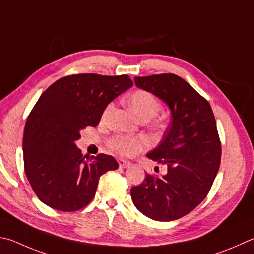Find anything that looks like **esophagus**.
<instances>
[{
    "instance_id": "34e87169",
    "label": "esophagus",
    "mask_w": 254,
    "mask_h": 254,
    "mask_svg": "<svg viewBox=\"0 0 254 254\" xmlns=\"http://www.w3.org/2000/svg\"><path fill=\"white\" fill-rule=\"evenodd\" d=\"M118 162H119L120 168H123V169L128 168V167H130V165H131L130 161H127V160H123V159H119Z\"/></svg>"
}]
</instances>
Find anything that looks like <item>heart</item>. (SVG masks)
<instances>
[{"label": "heart", "instance_id": "1", "mask_svg": "<svg viewBox=\"0 0 254 254\" xmlns=\"http://www.w3.org/2000/svg\"><path fill=\"white\" fill-rule=\"evenodd\" d=\"M128 104H130L132 111L142 121H147V120L154 118L162 107L160 100L153 93L145 90H137L133 92L128 98ZM113 103H109L103 110L102 118L107 119L113 111ZM153 126L156 128H162L164 127V122L162 120H156ZM109 145L113 151L118 152L120 154L132 156L139 151L146 149L149 142L143 136L115 135L109 141Z\"/></svg>", "mask_w": 254, "mask_h": 254}]
</instances>
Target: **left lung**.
<instances>
[{
    "label": "left lung",
    "instance_id": "8db88e82",
    "mask_svg": "<svg viewBox=\"0 0 254 254\" xmlns=\"http://www.w3.org/2000/svg\"><path fill=\"white\" fill-rule=\"evenodd\" d=\"M134 82L168 104L172 121L160 144L146 154L167 164V174L146 173L140 186L132 187V201L147 218L178 220L205 199L219 171L221 141L214 114L203 96L172 73L136 76Z\"/></svg>",
    "mask_w": 254,
    "mask_h": 254
}]
</instances>
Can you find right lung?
<instances>
[{"label": "right lung", "instance_id": "obj_1", "mask_svg": "<svg viewBox=\"0 0 254 254\" xmlns=\"http://www.w3.org/2000/svg\"><path fill=\"white\" fill-rule=\"evenodd\" d=\"M133 85L127 74L83 73L61 77L40 96L23 134L24 170L36 196L52 209L81 210L95 195L99 179L119 164L100 153L84 160L75 141L96 127L105 107Z\"/></svg>", "mask_w": 254, "mask_h": 254}]
</instances>
